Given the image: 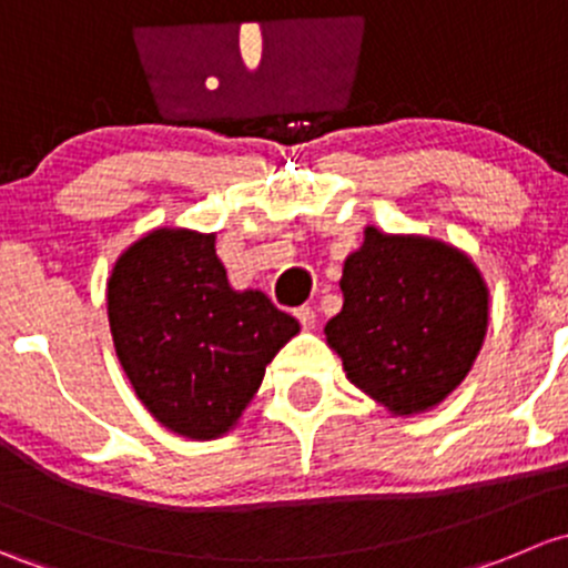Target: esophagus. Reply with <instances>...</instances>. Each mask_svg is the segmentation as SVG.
I'll return each instance as SVG.
<instances>
[{
  "label": "esophagus",
  "instance_id": "obj_1",
  "mask_svg": "<svg viewBox=\"0 0 568 568\" xmlns=\"http://www.w3.org/2000/svg\"><path fill=\"white\" fill-rule=\"evenodd\" d=\"M295 317H297V323H301L303 327H314V325H317V312H314L312 306L295 308Z\"/></svg>",
  "mask_w": 568,
  "mask_h": 568
}]
</instances>
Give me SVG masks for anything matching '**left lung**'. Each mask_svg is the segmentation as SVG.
Here are the masks:
<instances>
[{"mask_svg": "<svg viewBox=\"0 0 568 568\" xmlns=\"http://www.w3.org/2000/svg\"><path fill=\"white\" fill-rule=\"evenodd\" d=\"M344 306L325 325L344 372L394 415L440 405L467 377L489 323L481 273L454 245L366 226L342 273Z\"/></svg>", "mask_w": 568, "mask_h": 568, "instance_id": "obj_1", "label": "left lung"}]
</instances>
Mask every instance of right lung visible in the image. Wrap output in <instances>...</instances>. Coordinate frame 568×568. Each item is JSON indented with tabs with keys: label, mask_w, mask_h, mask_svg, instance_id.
Instances as JSON below:
<instances>
[{
	"label": "right lung",
	"mask_w": 568,
	"mask_h": 568,
	"mask_svg": "<svg viewBox=\"0 0 568 568\" xmlns=\"http://www.w3.org/2000/svg\"><path fill=\"white\" fill-rule=\"evenodd\" d=\"M106 301L122 372L158 424L189 440L226 435L301 331L265 292L232 290L215 235L191 230L161 226L122 251Z\"/></svg>",
	"instance_id": "1"
}]
</instances>
